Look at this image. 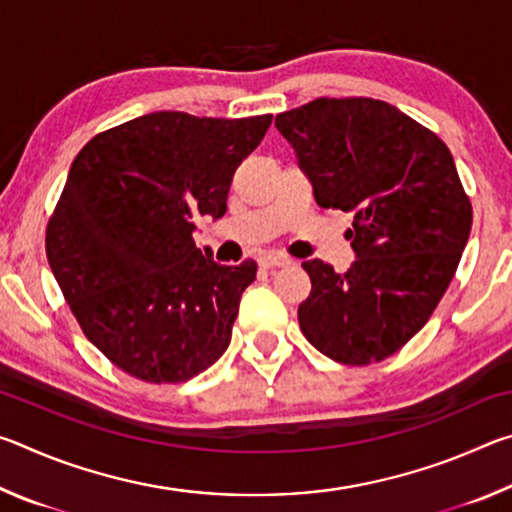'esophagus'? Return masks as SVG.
I'll use <instances>...</instances> for the list:
<instances>
[{
    "instance_id": "1",
    "label": "esophagus",
    "mask_w": 512,
    "mask_h": 512,
    "mask_svg": "<svg viewBox=\"0 0 512 512\" xmlns=\"http://www.w3.org/2000/svg\"><path fill=\"white\" fill-rule=\"evenodd\" d=\"M257 262L264 268H280V266H289L291 259L287 255H280V253H264V255H259Z\"/></svg>"
}]
</instances>
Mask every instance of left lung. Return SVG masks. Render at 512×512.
<instances>
[{
    "label": "left lung",
    "mask_w": 512,
    "mask_h": 512,
    "mask_svg": "<svg viewBox=\"0 0 512 512\" xmlns=\"http://www.w3.org/2000/svg\"><path fill=\"white\" fill-rule=\"evenodd\" d=\"M275 126L298 153L325 210L354 212L357 259L341 273L309 259V298L298 307L307 341L345 366L404 348L452 282L472 228L447 144L379 99H316Z\"/></svg>",
    "instance_id": "1"
}]
</instances>
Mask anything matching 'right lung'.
I'll use <instances>...</instances> for the list:
<instances>
[{
    "instance_id": "1",
    "label": "right lung",
    "mask_w": 512,
    "mask_h": 512,
    "mask_svg": "<svg viewBox=\"0 0 512 512\" xmlns=\"http://www.w3.org/2000/svg\"><path fill=\"white\" fill-rule=\"evenodd\" d=\"M273 115L151 112L83 146L47 223V259L88 341L119 370L180 384L228 350L257 264L196 248V216L225 214L232 176Z\"/></svg>"
}]
</instances>
